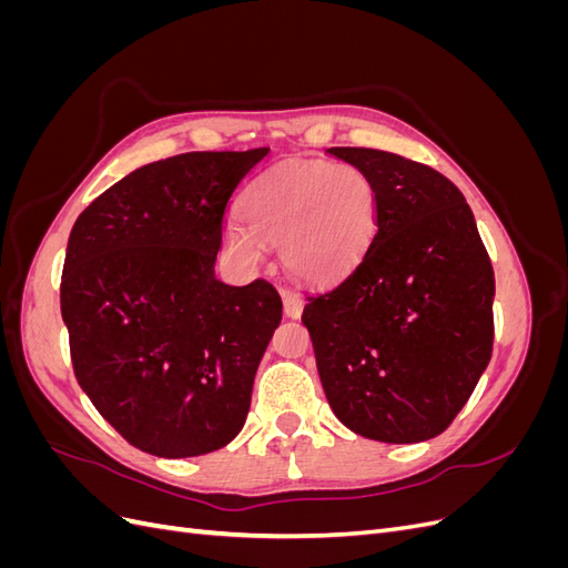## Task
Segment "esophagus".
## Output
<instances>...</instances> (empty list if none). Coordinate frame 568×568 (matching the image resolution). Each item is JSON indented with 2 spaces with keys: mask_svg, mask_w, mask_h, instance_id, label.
Here are the masks:
<instances>
[{
  "mask_svg": "<svg viewBox=\"0 0 568 568\" xmlns=\"http://www.w3.org/2000/svg\"><path fill=\"white\" fill-rule=\"evenodd\" d=\"M282 298H284V315L291 320H298L303 313V298L296 294V291H282Z\"/></svg>",
  "mask_w": 568,
  "mask_h": 568,
  "instance_id": "1",
  "label": "esophagus"
}]
</instances>
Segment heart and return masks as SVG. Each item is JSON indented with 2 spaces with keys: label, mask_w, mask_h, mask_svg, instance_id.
Here are the masks:
<instances>
[{
  "label": "heart",
  "mask_w": 568,
  "mask_h": 568,
  "mask_svg": "<svg viewBox=\"0 0 568 568\" xmlns=\"http://www.w3.org/2000/svg\"><path fill=\"white\" fill-rule=\"evenodd\" d=\"M379 192L353 163H291L257 180L244 220L225 225L236 263L257 267L265 244L280 246L284 267L303 282H332L357 265L376 232Z\"/></svg>",
  "instance_id": "obj_1"
}]
</instances>
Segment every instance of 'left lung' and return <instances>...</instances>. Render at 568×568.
I'll return each mask as SVG.
<instances>
[{"label":"left lung","mask_w":568,"mask_h":568,"mask_svg":"<svg viewBox=\"0 0 568 568\" xmlns=\"http://www.w3.org/2000/svg\"><path fill=\"white\" fill-rule=\"evenodd\" d=\"M379 192L376 232L303 324L334 415L382 443L453 424L493 355L495 274L474 213L438 170L379 149L334 146Z\"/></svg>","instance_id":"left-lung-1"}]
</instances>
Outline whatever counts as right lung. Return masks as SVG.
<instances>
[{"instance_id": "1", "label": "right lung", "mask_w": 568, "mask_h": 568, "mask_svg": "<svg viewBox=\"0 0 568 568\" xmlns=\"http://www.w3.org/2000/svg\"><path fill=\"white\" fill-rule=\"evenodd\" d=\"M267 151H189L136 168L68 236L61 315L75 379L149 455L220 450L246 422L282 298L265 280L222 284L215 257L232 194Z\"/></svg>"}]
</instances>
